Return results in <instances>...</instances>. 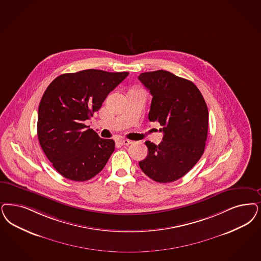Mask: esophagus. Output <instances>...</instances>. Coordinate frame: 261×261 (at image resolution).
I'll return each instance as SVG.
<instances>
[{"label": "esophagus", "instance_id": "obj_1", "mask_svg": "<svg viewBox=\"0 0 261 261\" xmlns=\"http://www.w3.org/2000/svg\"><path fill=\"white\" fill-rule=\"evenodd\" d=\"M118 142H119V144H121V145H129V144H132L131 141L126 140V139H121V140H119Z\"/></svg>", "mask_w": 261, "mask_h": 261}]
</instances>
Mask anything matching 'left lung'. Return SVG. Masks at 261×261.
Listing matches in <instances>:
<instances>
[{"label": "left lung", "instance_id": "1", "mask_svg": "<svg viewBox=\"0 0 261 261\" xmlns=\"http://www.w3.org/2000/svg\"><path fill=\"white\" fill-rule=\"evenodd\" d=\"M138 78L152 95L148 119L158 121L164 133L158 145L145 142L148 154L139 162L140 168L156 182H173L184 176L204 152L205 100L193 82L171 72H144Z\"/></svg>", "mask_w": 261, "mask_h": 261}]
</instances>
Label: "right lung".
Masks as SVG:
<instances>
[{
	"label": "right lung",
	"mask_w": 261,
	"mask_h": 261,
	"mask_svg": "<svg viewBox=\"0 0 261 261\" xmlns=\"http://www.w3.org/2000/svg\"><path fill=\"white\" fill-rule=\"evenodd\" d=\"M129 72L87 69L57 77L40 100L37 136L46 157L63 177L87 181L103 170L115 150L84 122L101 108Z\"/></svg>",
	"instance_id": "add662e5"
}]
</instances>
